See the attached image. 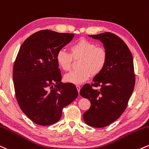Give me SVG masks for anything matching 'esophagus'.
<instances>
[{
    "label": "esophagus",
    "instance_id": "1",
    "mask_svg": "<svg viewBox=\"0 0 149 149\" xmlns=\"http://www.w3.org/2000/svg\"><path fill=\"white\" fill-rule=\"evenodd\" d=\"M76 87H77V89H78V93H79V92H80V89H81V87H80V85H76Z\"/></svg>",
    "mask_w": 149,
    "mask_h": 149
}]
</instances>
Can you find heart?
<instances>
[{"label":"heart","mask_w":149,"mask_h":149,"mask_svg":"<svg viewBox=\"0 0 149 149\" xmlns=\"http://www.w3.org/2000/svg\"><path fill=\"white\" fill-rule=\"evenodd\" d=\"M71 53L60 49L56 54L59 67L68 71L72 67L73 60H80L78 69L64 76L66 82L81 84L90 78L97 76L105 69L108 60V53L103 46H97L94 42L85 38H80L70 47Z\"/></svg>","instance_id":"obj_1"}]
</instances>
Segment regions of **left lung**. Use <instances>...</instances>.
I'll use <instances>...</instances> for the list:
<instances>
[{"instance_id": "1", "label": "left lung", "mask_w": 149, "mask_h": 149, "mask_svg": "<svg viewBox=\"0 0 149 149\" xmlns=\"http://www.w3.org/2000/svg\"><path fill=\"white\" fill-rule=\"evenodd\" d=\"M89 37L103 43L108 60L103 72L94 77V83L85 84L80 89V96L91 102L83 119L89 126L103 128L116 121L128 105L135 84L133 58L126 43L113 33ZM98 86L99 90L95 88Z\"/></svg>"}]
</instances>
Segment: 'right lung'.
Masks as SVG:
<instances>
[{
	"instance_id": "right-lung-1",
	"label": "right lung",
	"mask_w": 149,
	"mask_h": 149,
	"mask_svg": "<svg viewBox=\"0 0 149 149\" xmlns=\"http://www.w3.org/2000/svg\"><path fill=\"white\" fill-rule=\"evenodd\" d=\"M74 34L42 30L23 43L14 61L13 80L15 95L23 113L40 126L54 124L62 111L78 97L76 87L62 83L56 61L59 50Z\"/></svg>"
}]
</instances>
